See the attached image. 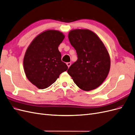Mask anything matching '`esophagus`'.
<instances>
[{"mask_svg": "<svg viewBox=\"0 0 135 135\" xmlns=\"http://www.w3.org/2000/svg\"><path fill=\"white\" fill-rule=\"evenodd\" d=\"M71 62H67L66 63V65H68V68H69V67H70V66H71Z\"/></svg>", "mask_w": 135, "mask_h": 135, "instance_id": "34e87169", "label": "esophagus"}]
</instances>
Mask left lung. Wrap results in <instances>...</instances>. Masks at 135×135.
<instances>
[{"label": "left lung", "mask_w": 135, "mask_h": 135, "mask_svg": "<svg viewBox=\"0 0 135 135\" xmlns=\"http://www.w3.org/2000/svg\"><path fill=\"white\" fill-rule=\"evenodd\" d=\"M68 37L78 59L68 73L81 89L88 91L96 89L104 82L110 69V56L104 44L89 30H72Z\"/></svg>", "instance_id": "8db88e82"}]
</instances>
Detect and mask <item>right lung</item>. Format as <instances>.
<instances>
[{"mask_svg": "<svg viewBox=\"0 0 135 135\" xmlns=\"http://www.w3.org/2000/svg\"><path fill=\"white\" fill-rule=\"evenodd\" d=\"M64 38L59 31L48 30L35 37L27 48L23 61L24 71L29 81L37 88L49 87L68 69L61 61L59 50Z\"/></svg>", "mask_w": 135, "mask_h": 135, "instance_id": "obj_1", "label": "right lung"}]
</instances>
